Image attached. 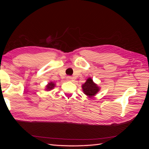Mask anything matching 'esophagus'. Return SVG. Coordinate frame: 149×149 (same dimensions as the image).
I'll return each instance as SVG.
<instances>
[{"instance_id":"obj_1","label":"esophagus","mask_w":149,"mask_h":149,"mask_svg":"<svg viewBox=\"0 0 149 149\" xmlns=\"http://www.w3.org/2000/svg\"><path fill=\"white\" fill-rule=\"evenodd\" d=\"M66 79H67L68 81H72V80H73V78H72L71 76H67Z\"/></svg>"}]
</instances>
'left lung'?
<instances>
[{"instance_id": "1", "label": "left lung", "mask_w": 149, "mask_h": 149, "mask_svg": "<svg viewBox=\"0 0 149 149\" xmlns=\"http://www.w3.org/2000/svg\"><path fill=\"white\" fill-rule=\"evenodd\" d=\"M82 88L83 93L89 97L95 96L100 89V87L93 82L91 78L87 79L86 81L82 85Z\"/></svg>"}]
</instances>
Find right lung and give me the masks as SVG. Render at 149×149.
<instances>
[{
    "mask_svg": "<svg viewBox=\"0 0 149 149\" xmlns=\"http://www.w3.org/2000/svg\"><path fill=\"white\" fill-rule=\"evenodd\" d=\"M55 86V84L53 83V82H50L49 83L47 86H46V90L47 91H50L52 89H53Z\"/></svg>",
    "mask_w": 149,
    "mask_h": 149,
    "instance_id": "right-lung-1",
    "label": "right lung"
}]
</instances>
